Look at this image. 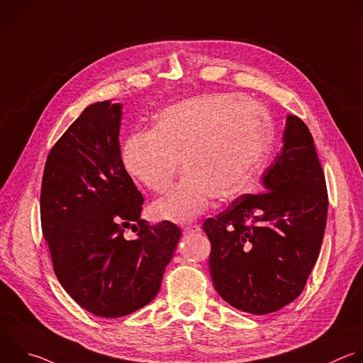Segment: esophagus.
<instances>
[{
    "label": "esophagus",
    "mask_w": 363,
    "mask_h": 363,
    "mask_svg": "<svg viewBox=\"0 0 363 363\" xmlns=\"http://www.w3.org/2000/svg\"><path fill=\"white\" fill-rule=\"evenodd\" d=\"M199 230V226L196 223H186L182 226V232L185 235H191V233H195Z\"/></svg>",
    "instance_id": "esophagus-1"
}]
</instances>
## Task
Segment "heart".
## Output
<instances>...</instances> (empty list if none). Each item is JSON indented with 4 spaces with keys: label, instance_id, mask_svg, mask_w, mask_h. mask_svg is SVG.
I'll list each match as a JSON object with an SVG mask.
<instances>
[{
    "label": "heart",
    "instance_id": "heart-1",
    "mask_svg": "<svg viewBox=\"0 0 363 363\" xmlns=\"http://www.w3.org/2000/svg\"><path fill=\"white\" fill-rule=\"evenodd\" d=\"M271 144L262 105L233 94L211 92L161 109L151 131L135 130L121 150L127 172L154 192H165L182 162V179L151 212L155 219L188 222L212 199L242 194L261 169Z\"/></svg>",
    "mask_w": 363,
    "mask_h": 363
}]
</instances>
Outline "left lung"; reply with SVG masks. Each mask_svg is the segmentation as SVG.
Returning <instances> with one entry per match:
<instances>
[{"label": "left lung", "mask_w": 363, "mask_h": 363, "mask_svg": "<svg viewBox=\"0 0 363 363\" xmlns=\"http://www.w3.org/2000/svg\"><path fill=\"white\" fill-rule=\"evenodd\" d=\"M261 178L264 192L238 196L202 225L216 292L254 315L277 312L301 295L322 245L328 191L301 118H286L284 147Z\"/></svg>", "instance_id": "obj_1"}]
</instances>
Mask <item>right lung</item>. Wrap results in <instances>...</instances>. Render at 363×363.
I'll use <instances>...</instances> for the list:
<instances>
[{"instance_id":"right-lung-1","label":"right lung","mask_w":363,"mask_h":363,"mask_svg":"<svg viewBox=\"0 0 363 363\" xmlns=\"http://www.w3.org/2000/svg\"><path fill=\"white\" fill-rule=\"evenodd\" d=\"M121 108L109 101L85 108L51 148L41 185L54 272L79 306L101 318L148 305L181 238L169 220L140 218L144 196L121 158Z\"/></svg>"}]
</instances>
